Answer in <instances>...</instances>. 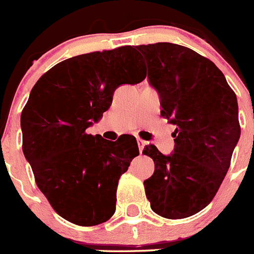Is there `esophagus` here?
Here are the masks:
<instances>
[{"instance_id":"esophagus-1","label":"esophagus","mask_w":254,"mask_h":254,"mask_svg":"<svg viewBox=\"0 0 254 254\" xmlns=\"http://www.w3.org/2000/svg\"><path fill=\"white\" fill-rule=\"evenodd\" d=\"M137 145H138V150H140V152H142L143 147H145V145H146V141L141 140V138H137Z\"/></svg>"}]
</instances>
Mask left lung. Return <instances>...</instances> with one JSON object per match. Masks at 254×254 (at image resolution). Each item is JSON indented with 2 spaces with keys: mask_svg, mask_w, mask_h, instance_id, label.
<instances>
[{
  "mask_svg": "<svg viewBox=\"0 0 254 254\" xmlns=\"http://www.w3.org/2000/svg\"><path fill=\"white\" fill-rule=\"evenodd\" d=\"M136 48L160 96V114L177 126L172 154L154 145L143 149L155 164L154 174L143 182L146 197L160 216H192L212 201L230 167L241 137L237 95L214 62L187 47Z\"/></svg>",
  "mask_w": 254,
  "mask_h": 254,
  "instance_id": "8db88e82",
  "label": "left lung"
}]
</instances>
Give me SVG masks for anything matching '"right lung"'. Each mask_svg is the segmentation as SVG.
I'll return each mask as SVG.
<instances>
[{
	"label": "right lung",
	"mask_w": 254,
	"mask_h": 254,
	"mask_svg": "<svg viewBox=\"0 0 254 254\" xmlns=\"http://www.w3.org/2000/svg\"><path fill=\"white\" fill-rule=\"evenodd\" d=\"M145 77L141 57L126 46L62 61L31 89L20 121L22 151L38 188L69 223L93 226L113 216L137 142L129 134L112 142L86 128L109 109L117 87Z\"/></svg>",
	"instance_id": "1"
}]
</instances>
